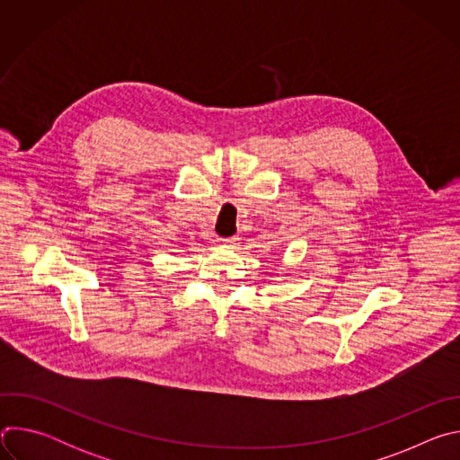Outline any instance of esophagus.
Returning <instances> with one entry per match:
<instances>
[{
    "label": "esophagus",
    "instance_id": "1",
    "mask_svg": "<svg viewBox=\"0 0 460 460\" xmlns=\"http://www.w3.org/2000/svg\"><path fill=\"white\" fill-rule=\"evenodd\" d=\"M226 245H229V247H234V245H238V242H240V238L234 234V236H227V238H224L222 240Z\"/></svg>",
    "mask_w": 460,
    "mask_h": 460
}]
</instances>
